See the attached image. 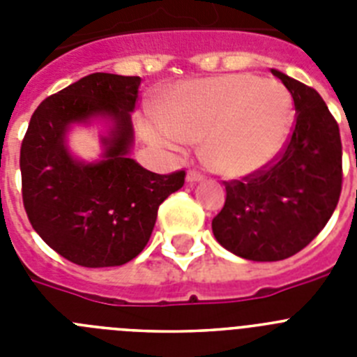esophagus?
Wrapping results in <instances>:
<instances>
[{"instance_id":"esophagus-1","label":"esophagus","mask_w":357,"mask_h":357,"mask_svg":"<svg viewBox=\"0 0 357 357\" xmlns=\"http://www.w3.org/2000/svg\"><path fill=\"white\" fill-rule=\"evenodd\" d=\"M185 181L189 182V184H195V182H202L204 181V175H202V173H198V172H188V175H185Z\"/></svg>"}]
</instances>
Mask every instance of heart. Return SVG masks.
I'll list each match as a JSON object with an SVG mask.
<instances>
[{
  "instance_id": "obj_1",
  "label": "heart",
  "mask_w": 357,
  "mask_h": 357,
  "mask_svg": "<svg viewBox=\"0 0 357 357\" xmlns=\"http://www.w3.org/2000/svg\"><path fill=\"white\" fill-rule=\"evenodd\" d=\"M291 123V94L280 82L230 73L178 85L159 119L144 123V135L172 150L202 141L204 159L218 173L245 176L279 155Z\"/></svg>"
}]
</instances>
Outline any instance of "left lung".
Returning a JSON list of instances; mask_svg holds the SVG:
<instances>
[{"label": "left lung", "mask_w": 357, "mask_h": 357, "mask_svg": "<svg viewBox=\"0 0 357 357\" xmlns=\"http://www.w3.org/2000/svg\"><path fill=\"white\" fill-rule=\"evenodd\" d=\"M295 103V125L272 164L225 182V206L213 220L216 241L248 261L288 259L318 236L342 193V139L320 94L272 69Z\"/></svg>", "instance_id": "8db88e82"}]
</instances>
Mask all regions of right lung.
<instances>
[{
	"instance_id": "1",
	"label": "right lung",
	"mask_w": 357,
	"mask_h": 357,
	"mask_svg": "<svg viewBox=\"0 0 357 357\" xmlns=\"http://www.w3.org/2000/svg\"><path fill=\"white\" fill-rule=\"evenodd\" d=\"M139 85V77L87 75L37 107L21 144L28 220L48 247L80 266H119L139 255L159 206L184 185V169L159 175L128 157ZM96 117L111 121L102 159L75 160L65 144L68 127Z\"/></svg>"
}]
</instances>
